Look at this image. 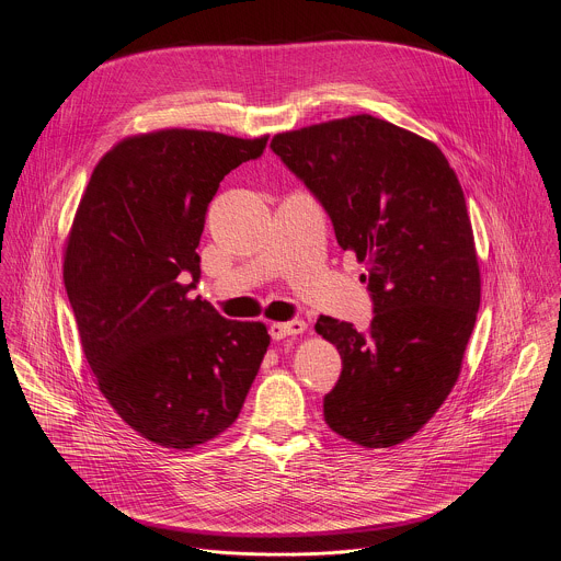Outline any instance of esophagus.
I'll return each mask as SVG.
<instances>
[{
    "label": "esophagus",
    "instance_id": "obj_1",
    "mask_svg": "<svg viewBox=\"0 0 561 561\" xmlns=\"http://www.w3.org/2000/svg\"><path fill=\"white\" fill-rule=\"evenodd\" d=\"M304 331H306V322H301V319L271 324V337L273 340H286V337H293V335H301Z\"/></svg>",
    "mask_w": 561,
    "mask_h": 561
}]
</instances>
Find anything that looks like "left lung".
Here are the masks:
<instances>
[{"mask_svg":"<svg viewBox=\"0 0 561 561\" xmlns=\"http://www.w3.org/2000/svg\"><path fill=\"white\" fill-rule=\"evenodd\" d=\"M271 148L366 264L375 304L366 333L317 319L342 355L324 420L364 448L402 444L450 394L482 297L461 184L437 144L373 115L277 133Z\"/></svg>","mask_w":561,"mask_h":561,"instance_id":"8db88e82","label":"left lung"}]
</instances>
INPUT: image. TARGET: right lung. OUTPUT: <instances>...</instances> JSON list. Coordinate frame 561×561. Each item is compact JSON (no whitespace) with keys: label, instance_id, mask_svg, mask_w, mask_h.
I'll list each match as a JSON object with an SVG mask.
<instances>
[{"label":"right lung","instance_id":"obj_1","mask_svg":"<svg viewBox=\"0 0 561 561\" xmlns=\"http://www.w3.org/2000/svg\"><path fill=\"white\" fill-rule=\"evenodd\" d=\"M266 141L195 128L124 137L72 217L64 286L84 357L113 411L157 446L195 448L232 426L268 351L266 324L188 297L206 208Z\"/></svg>","mask_w":561,"mask_h":561}]
</instances>
